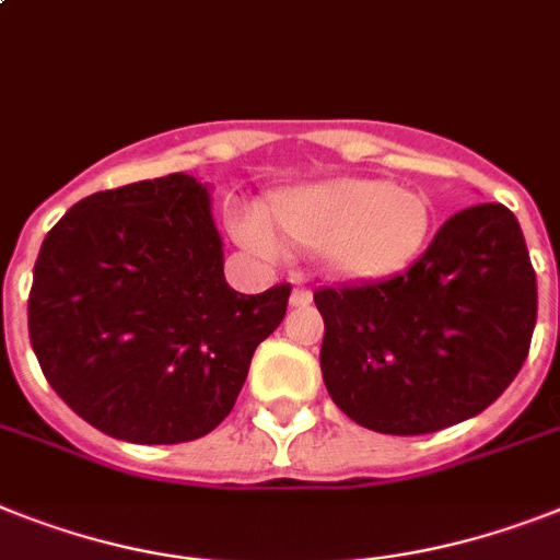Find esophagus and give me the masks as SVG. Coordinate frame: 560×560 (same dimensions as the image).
I'll use <instances>...</instances> for the list:
<instances>
[{
  "label": "esophagus",
  "mask_w": 560,
  "mask_h": 560,
  "mask_svg": "<svg viewBox=\"0 0 560 560\" xmlns=\"http://www.w3.org/2000/svg\"><path fill=\"white\" fill-rule=\"evenodd\" d=\"M291 306L294 308H303V306H308V303H312V291L308 289H294L291 291V300H289Z\"/></svg>",
  "instance_id": "1"
}]
</instances>
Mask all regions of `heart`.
<instances>
[{"label":"heart","mask_w":560,"mask_h":560,"mask_svg":"<svg viewBox=\"0 0 560 560\" xmlns=\"http://www.w3.org/2000/svg\"><path fill=\"white\" fill-rule=\"evenodd\" d=\"M234 237L252 252L280 246L320 254L326 271L343 280H383L409 269L432 229L429 200L415 188L369 177H335L289 188L257 220H234Z\"/></svg>","instance_id":"1"}]
</instances>
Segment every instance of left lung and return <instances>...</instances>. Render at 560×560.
I'll list each match as a JSON object with an SVG mask.
<instances>
[{
  "label": "left lung",
  "mask_w": 560,
  "mask_h": 560,
  "mask_svg": "<svg viewBox=\"0 0 560 560\" xmlns=\"http://www.w3.org/2000/svg\"><path fill=\"white\" fill-rule=\"evenodd\" d=\"M331 400L383 435H429L495 404L524 366L538 285L510 208L452 214L406 271L314 291Z\"/></svg>",
  "instance_id": "1"
}]
</instances>
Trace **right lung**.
I'll use <instances>...</instances> for the list:
<instances>
[{"instance_id": "1", "label": "right lung", "mask_w": 560, "mask_h": 560, "mask_svg": "<svg viewBox=\"0 0 560 560\" xmlns=\"http://www.w3.org/2000/svg\"><path fill=\"white\" fill-rule=\"evenodd\" d=\"M291 285L225 283L208 186L188 174L80 200L48 231L27 331L50 389L128 443H186L234 409Z\"/></svg>"}]
</instances>
